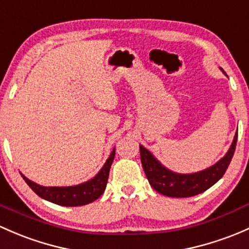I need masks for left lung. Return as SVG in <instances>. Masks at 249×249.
<instances>
[{"label": "left lung", "instance_id": "left-lung-1", "mask_svg": "<svg viewBox=\"0 0 249 249\" xmlns=\"http://www.w3.org/2000/svg\"><path fill=\"white\" fill-rule=\"evenodd\" d=\"M237 133L232 144L223 159L210 168L193 174H177L164 168L144 146L140 145L141 162L149 184L161 195L173 198H186L197 196L216 184L224 175L236 148Z\"/></svg>", "mask_w": 249, "mask_h": 249}]
</instances>
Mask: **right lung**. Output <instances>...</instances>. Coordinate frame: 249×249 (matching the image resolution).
<instances>
[{"label":"right lung","instance_id":"right-lung-1","mask_svg":"<svg viewBox=\"0 0 249 249\" xmlns=\"http://www.w3.org/2000/svg\"><path fill=\"white\" fill-rule=\"evenodd\" d=\"M116 150L113 149L112 154L109 155L108 160L101 171L94 177L89 181L85 184L77 185V186L70 187H44L36 182L28 180L25 175L21 174L26 184L32 188L33 192H36L43 199L51 201L62 206H81L89 204L91 201L96 200L104 193L106 188L107 180H108L109 169H111L112 162L114 160Z\"/></svg>","mask_w":249,"mask_h":249}]
</instances>
